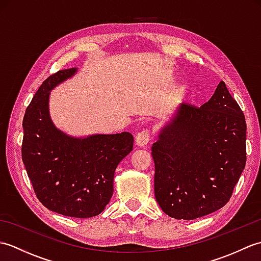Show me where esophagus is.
I'll list each match as a JSON object with an SVG mask.
<instances>
[{
	"label": "esophagus",
	"mask_w": 261,
	"mask_h": 261,
	"mask_svg": "<svg viewBox=\"0 0 261 261\" xmlns=\"http://www.w3.org/2000/svg\"><path fill=\"white\" fill-rule=\"evenodd\" d=\"M150 141V132L148 130H143L136 136V145L139 147H145Z\"/></svg>",
	"instance_id": "34e87169"
}]
</instances>
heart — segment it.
I'll return each mask as SVG.
<instances>
[{
  "instance_id": "1",
  "label": "heart",
  "mask_w": 261,
  "mask_h": 261,
  "mask_svg": "<svg viewBox=\"0 0 261 261\" xmlns=\"http://www.w3.org/2000/svg\"><path fill=\"white\" fill-rule=\"evenodd\" d=\"M187 90H188L187 83L181 82V83H178L177 86L175 87V94L177 96H182V95H185V93L187 92Z\"/></svg>"
}]
</instances>
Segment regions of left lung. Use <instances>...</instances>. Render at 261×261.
I'll return each mask as SVG.
<instances>
[{
  "label": "left lung",
  "mask_w": 261,
  "mask_h": 261,
  "mask_svg": "<svg viewBox=\"0 0 261 261\" xmlns=\"http://www.w3.org/2000/svg\"><path fill=\"white\" fill-rule=\"evenodd\" d=\"M246 132L245 114L222 81L201 108L180 104L151 148L164 212L194 220L223 207L245 169Z\"/></svg>",
  "instance_id": "left-lung-1"
}]
</instances>
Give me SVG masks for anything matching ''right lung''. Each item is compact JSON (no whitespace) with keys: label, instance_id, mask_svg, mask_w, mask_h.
I'll use <instances>...</instances> for the list:
<instances>
[{"label":"right lung","instance_id":"obj_1","mask_svg":"<svg viewBox=\"0 0 261 261\" xmlns=\"http://www.w3.org/2000/svg\"><path fill=\"white\" fill-rule=\"evenodd\" d=\"M79 68L49 76L33 96L22 122V162L36 195L48 210L86 219L102 213L113 195L114 173L132 151L130 132L73 137L59 130L49 112L55 87Z\"/></svg>","mask_w":261,"mask_h":261}]
</instances>
